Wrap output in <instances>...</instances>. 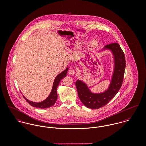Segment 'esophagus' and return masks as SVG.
I'll return each mask as SVG.
<instances>
[{"mask_svg": "<svg viewBox=\"0 0 146 146\" xmlns=\"http://www.w3.org/2000/svg\"><path fill=\"white\" fill-rule=\"evenodd\" d=\"M75 70L74 69H70L69 70V74L70 75H74V74H75Z\"/></svg>", "mask_w": 146, "mask_h": 146, "instance_id": "34e87169", "label": "esophagus"}]
</instances>
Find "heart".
Here are the masks:
<instances>
[{
  "instance_id": "b5f03b06",
  "label": "heart",
  "mask_w": 146,
  "mask_h": 146,
  "mask_svg": "<svg viewBox=\"0 0 146 146\" xmlns=\"http://www.w3.org/2000/svg\"><path fill=\"white\" fill-rule=\"evenodd\" d=\"M98 45V40L97 39H93L88 44V49L90 50H93Z\"/></svg>"
}]
</instances>
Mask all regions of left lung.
<instances>
[{"instance_id": "obj_1", "label": "left lung", "mask_w": 146, "mask_h": 146, "mask_svg": "<svg viewBox=\"0 0 146 146\" xmlns=\"http://www.w3.org/2000/svg\"><path fill=\"white\" fill-rule=\"evenodd\" d=\"M109 50L113 56V71L107 89L104 92H91L87 84L77 80L75 83L78 97L85 107L97 109L104 107L119 92L123 84L125 69V58L119 44L114 43L105 46L100 52Z\"/></svg>"}]
</instances>
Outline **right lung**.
<instances>
[{
	"mask_svg": "<svg viewBox=\"0 0 146 146\" xmlns=\"http://www.w3.org/2000/svg\"><path fill=\"white\" fill-rule=\"evenodd\" d=\"M68 69L69 68H67L66 69L64 70L59 75H58L55 78L52 91L46 100L40 102H32L27 100L24 96H23L24 98L31 105V106L34 107L38 108H48L53 106L55 103L58 98L57 91H56L57 87L62 79L64 77L66 76Z\"/></svg>",
	"mask_w": 146,
	"mask_h": 146,
	"instance_id": "add662e5",
	"label": "right lung"
}]
</instances>
